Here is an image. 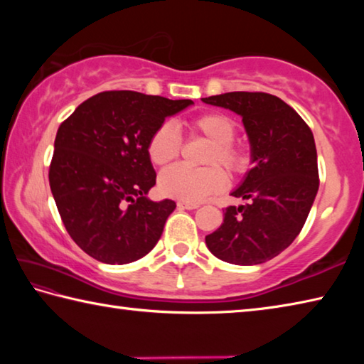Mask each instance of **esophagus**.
<instances>
[{"label":"esophagus","mask_w":364,"mask_h":364,"mask_svg":"<svg viewBox=\"0 0 364 364\" xmlns=\"http://www.w3.org/2000/svg\"><path fill=\"white\" fill-rule=\"evenodd\" d=\"M178 207L183 208V210H194V208L199 207V204H193V202L180 200V202H178Z\"/></svg>","instance_id":"34e87169"}]
</instances>
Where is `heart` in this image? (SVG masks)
Instances as JSON below:
<instances>
[{
	"label": "heart",
	"mask_w": 364,
	"mask_h": 364,
	"mask_svg": "<svg viewBox=\"0 0 364 364\" xmlns=\"http://www.w3.org/2000/svg\"><path fill=\"white\" fill-rule=\"evenodd\" d=\"M191 128L213 144L207 156V165L220 164L231 175L247 170L249 154L244 147L232 143L236 136V123L230 117L220 112L202 114L191 122ZM180 149L181 134L173 122L159 125L147 143V154L154 165H167L180 154ZM159 186L165 196L197 204L223 189L226 176L218 167L194 170L184 165H175L160 175Z\"/></svg>",
	"instance_id": "b5f03b06"
}]
</instances>
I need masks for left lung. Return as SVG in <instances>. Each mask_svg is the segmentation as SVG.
Returning a JSON list of instances; mask_svg holds the SVG:
<instances>
[{
  "instance_id": "8db88e82",
  "label": "left lung",
  "mask_w": 364,
  "mask_h": 364,
  "mask_svg": "<svg viewBox=\"0 0 364 364\" xmlns=\"http://www.w3.org/2000/svg\"><path fill=\"white\" fill-rule=\"evenodd\" d=\"M202 101L242 117L252 164L231 193L249 204L225 208L223 223L205 236V244L226 263H264L292 244L315 202L319 188L315 138L278 96L234 91Z\"/></svg>"
}]
</instances>
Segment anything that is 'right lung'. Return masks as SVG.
<instances>
[{
    "instance_id": "1",
    "label": "right lung",
    "mask_w": 364,
    "mask_h": 364,
    "mask_svg": "<svg viewBox=\"0 0 364 364\" xmlns=\"http://www.w3.org/2000/svg\"><path fill=\"white\" fill-rule=\"evenodd\" d=\"M193 104L104 91L60 123L49 186L67 232L90 257L125 264L156 247L176 204L147 197L156 184L147 143L167 117Z\"/></svg>"
}]
</instances>
